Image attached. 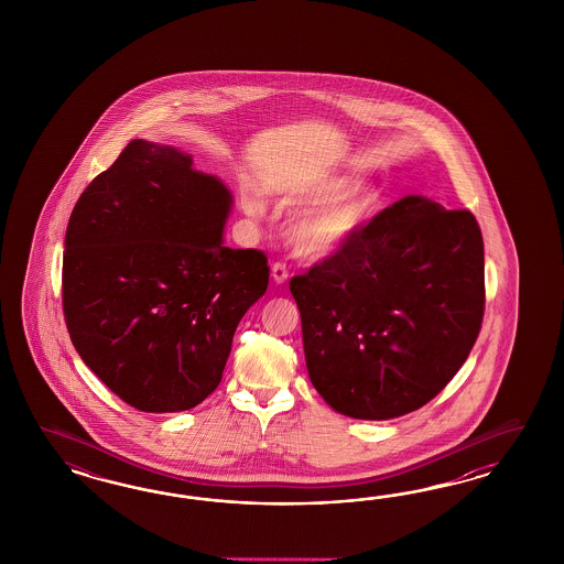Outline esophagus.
<instances>
[{"instance_id":"1","label":"esophagus","mask_w":564,"mask_h":564,"mask_svg":"<svg viewBox=\"0 0 564 564\" xmlns=\"http://www.w3.org/2000/svg\"><path fill=\"white\" fill-rule=\"evenodd\" d=\"M271 276H273V281L276 285H283V283L288 281V276H290L288 267H285L283 262H274L273 267H271Z\"/></svg>"}]
</instances>
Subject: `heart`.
<instances>
[{
  "label": "heart",
  "instance_id": "1",
  "mask_svg": "<svg viewBox=\"0 0 564 564\" xmlns=\"http://www.w3.org/2000/svg\"><path fill=\"white\" fill-rule=\"evenodd\" d=\"M288 203L304 205L288 223L293 252L304 260L323 262L339 257L358 238L378 210L380 192L366 184L354 186L349 175H326L291 189ZM243 210L252 217H264L267 205L254 194L243 200Z\"/></svg>",
  "mask_w": 564,
  "mask_h": 564
}]
</instances>
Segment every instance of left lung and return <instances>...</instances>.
I'll use <instances>...</instances> for the list:
<instances>
[{
    "instance_id": "8db88e82",
    "label": "left lung",
    "mask_w": 564,
    "mask_h": 564,
    "mask_svg": "<svg viewBox=\"0 0 564 564\" xmlns=\"http://www.w3.org/2000/svg\"><path fill=\"white\" fill-rule=\"evenodd\" d=\"M290 290L314 389L341 415L391 420L441 393L478 339L484 239L469 210L410 194Z\"/></svg>"
}]
</instances>
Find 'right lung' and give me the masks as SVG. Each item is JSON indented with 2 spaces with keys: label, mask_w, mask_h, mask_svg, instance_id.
Here are the masks:
<instances>
[{
  "label": "right lung",
  "mask_w": 564,
  "mask_h": 564,
  "mask_svg": "<svg viewBox=\"0 0 564 564\" xmlns=\"http://www.w3.org/2000/svg\"><path fill=\"white\" fill-rule=\"evenodd\" d=\"M234 196L192 154L137 138L72 210L64 314L86 366L128 405L186 411L221 382L267 257L223 243Z\"/></svg>",
  "instance_id": "right-lung-1"
}]
</instances>
